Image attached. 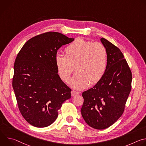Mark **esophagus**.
<instances>
[{
	"label": "esophagus",
	"mask_w": 146,
	"mask_h": 146,
	"mask_svg": "<svg viewBox=\"0 0 146 146\" xmlns=\"http://www.w3.org/2000/svg\"><path fill=\"white\" fill-rule=\"evenodd\" d=\"M78 94H79V92H77V91H75L74 90H72L71 91V95H72V96H74L77 95Z\"/></svg>",
	"instance_id": "34e87169"
}]
</instances>
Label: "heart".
<instances>
[{"label":"heart","instance_id":"b5f03b06","mask_svg":"<svg viewBox=\"0 0 146 146\" xmlns=\"http://www.w3.org/2000/svg\"><path fill=\"white\" fill-rule=\"evenodd\" d=\"M65 55L57 54L55 64L58 73L68 82L74 66L77 72L72 79L76 89L87 88L97 83L105 73L108 65L107 50L102 44L77 38L65 49Z\"/></svg>","mask_w":146,"mask_h":146}]
</instances>
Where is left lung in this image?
<instances>
[{
    "label": "left lung",
    "instance_id": "left-lung-1",
    "mask_svg": "<svg viewBox=\"0 0 146 146\" xmlns=\"http://www.w3.org/2000/svg\"><path fill=\"white\" fill-rule=\"evenodd\" d=\"M108 53L105 73L92 88L83 92L81 115L86 123L96 129L109 128L122 115L131 90L132 73L120 50L100 38Z\"/></svg>",
    "mask_w": 146,
    "mask_h": 146
}]
</instances>
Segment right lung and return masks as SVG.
Here are the masks:
<instances>
[{"mask_svg":"<svg viewBox=\"0 0 146 146\" xmlns=\"http://www.w3.org/2000/svg\"><path fill=\"white\" fill-rule=\"evenodd\" d=\"M74 40L46 32L27 41L17 56L13 88L21 113L34 127L50 125L62 103L71 98V89L58 74L55 57L59 48Z\"/></svg>","mask_w":146,"mask_h":146,"instance_id":"1","label":"right lung"}]
</instances>
